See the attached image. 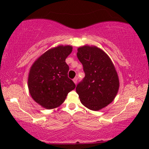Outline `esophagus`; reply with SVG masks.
I'll use <instances>...</instances> for the list:
<instances>
[{
	"label": "esophagus",
	"mask_w": 149,
	"mask_h": 149,
	"mask_svg": "<svg viewBox=\"0 0 149 149\" xmlns=\"http://www.w3.org/2000/svg\"><path fill=\"white\" fill-rule=\"evenodd\" d=\"M73 82H74L75 84H77V81H78V78H77V77H76V78H73Z\"/></svg>",
	"instance_id": "1"
}]
</instances>
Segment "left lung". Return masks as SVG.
Segmentation results:
<instances>
[{
	"label": "left lung",
	"mask_w": 149,
	"mask_h": 149,
	"mask_svg": "<svg viewBox=\"0 0 149 149\" xmlns=\"http://www.w3.org/2000/svg\"><path fill=\"white\" fill-rule=\"evenodd\" d=\"M77 57L83 66L85 78L76 86L80 102L92 111L111 103L119 89L118 73L109 56L96 46L78 49Z\"/></svg>",
	"instance_id": "obj_1"
}]
</instances>
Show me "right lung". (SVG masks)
<instances>
[{
	"label": "right lung",
	"mask_w": 149,
	"mask_h": 149,
	"mask_svg": "<svg viewBox=\"0 0 149 149\" xmlns=\"http://www.w3.org/2000/svg\"><path fill=\"white\" fill-rule=\"evenodd\" d=\"M72 46L59 45L46 51L31 67L28 78L29 93L33 100L47 109H55L66 100L76 85L68 77L66 57Z\"/></svg>",
	"instance_id": "obj_1"
}]
</instances>
